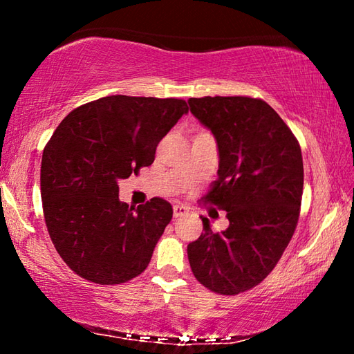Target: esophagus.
I'll return each mask as SVG.
<instances>
[{"label": "esophagus", "mask_w": 354, "mask_h": 354, "mask_svg": "<svg viewBox=\"0 0 354 354\" xmlns=\"http://www.w3.org/2000/svg\"><path fill=\"white\" fill-rule=\"evenodd\" d=\"M189 212V207L184 206V205H175L173 206V215H175V218L178 217H183V215H185Z\"/></svg>", "instance_id": "1"}]
</instances>
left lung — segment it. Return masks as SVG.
Segmentation results:
<instances>
[{
  "instance_id": "8db88e82",
  "label": "left lung",
  "mask_w": 354,
  "mask_h": 354,
  "mask_svg": "<svg viewBox=\"0 0 354 354\" xmlns=\"http://www.w3.org/2000/svg\"><path fill=\"white\" fill-rule=\"evenodd\" d=\"M190 112L218 147V178L203 201L226 211L230 226L203 231L187 245L195 278L220 295H237L266 279L295 232L303 196L301 148L261 98H190Z\"/></svg>"
}]
</instances>
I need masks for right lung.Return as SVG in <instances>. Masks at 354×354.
<instances>
[{
	"label": "right lung",
	"instance_id": "obj_1",
	"mask_svg": "<svg viewBox=\"0 0 354 354\" xmlns=\"http://www.w3.org/2000/svg\"><path fill=\"white\" fill-rule=\"evenodd\" d=\"M187 103L112 95L71 111L41 156L40 194L53 245L81 278L112 286L151 261L173 217L159 196L140 206L118 200V181L153 164L156 148Z\"/></svg>",
	"mask_w": 354,
	"mask_h": 354
}]
</instances>
